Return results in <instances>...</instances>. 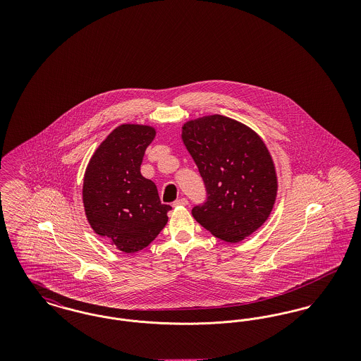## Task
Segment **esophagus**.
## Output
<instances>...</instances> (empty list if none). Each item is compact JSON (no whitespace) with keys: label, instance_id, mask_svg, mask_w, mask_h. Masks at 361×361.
Listing matches in <instances>:
<instances>
[{"label":"esophagus","instance_id":"1","mask_svg":"<svg viewBox=\"0 0 361 361\" xmlns=\"http://www.w3.org/2000/svg\"><path fill=\"white\" fill-rule=\"evenodd\" d=\"M173 206L174 207H184L188 206V200L185 199V197H181V199H178V200H176L174 203H173Z\"/></svg>","mask_w":361,"mask_h":361}]
</instances>
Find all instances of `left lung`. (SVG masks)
Instances as JSON below:
<instances>
[{"label": "left lung", "instance_id": "8db88e82", "mask_svg": "<svg viewBox=\"0 0 361 361\" xmlns=\"http://www.w3.org/2000/svg\"><path fill=\"white\" fill-rule=\"evenodd\" d=\"M181 139L206 184L193 218L214 237L245 240L269 218L277 196L275 162L262 137L224 115L185 121Z\"/></svg>", "mask_w": 361, "mask_h": 361}]
</instances>
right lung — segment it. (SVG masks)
<instances>
[{"instance_id":"1","label":"right lung","mask_w":361,"mask_h":361,"mask_svg":"<svg viewBox=\"0 0 361 361\" xmlns=\"http://www.w3.org/2000/svg\"><path fill=\"white\" fill-rule=\"evenodd\" d=\"M154 127L121 124L89 159L82 202L93 231L124 253L149 246L168 224L154 183L140 174L145 150L155 137Z\"/></svg>"}]
</instances>
